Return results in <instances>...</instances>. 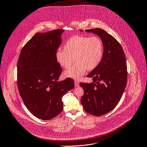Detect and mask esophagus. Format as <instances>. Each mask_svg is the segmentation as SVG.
Masks as SVG:
<instances>
[{"instance_id":"1","label":"esophagus","mask_w":147,"mask_h":147,"mask_svg":"<svg viewBox=\"0 0 147 147\" xmlns=\"http://www.w3.org/2000/svg\"><path fill=\"white\" fill-rule=\"evenodd\" d=\"M74 84L76 87H78L79 86V82L77 80H75L74 81Z\"/></svg>"}]
</instances>
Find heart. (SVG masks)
I'll list each match as a JSON object with an SVG mask.
<instances>
[{"mask_svg": "<svg viewBox=\"0 0 147 147\" xmlns=\"http://www.w3.org/2000/svg\"><path fill=\"white\" fill-rule=\"evenodd\" d=\"M64 50L56 52V59L61 67L67 69L75 59L77 62L64 73L66 77L73 79L80 78L87 69L88 71L96 69L104 57V44L97 36H73L64 44Z\"/></svg>", "mask_w": 147, "mask_h": 147, "instance_id": "b5f03b06", "label": "heart"}]
</instances>
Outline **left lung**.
I'll return each instance as SVG.
<instances>
[{
  "label": "left lung",
  "mask_w": 147,
  "mask_h": 147,
  "mask_svg": "<svg viewBox=\"0 0 147 147\" xmlns=\"http://www.w3.org/2000/svg\"><path fill=\"white\" fill-rule=\"evenodd\" d=\"M86 31L100 37L104 52L100 64L87 75L93 82L80 83L84 90L81 102L87 113L101 116L113 110L123 96L127 82L126 59L121 45L113 36L100 28Z\"/></svg>",
  "instance_id": "obj_1"
}]
</instances>
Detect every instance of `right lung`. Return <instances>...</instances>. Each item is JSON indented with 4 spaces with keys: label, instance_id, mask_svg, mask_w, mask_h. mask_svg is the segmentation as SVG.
Masks as SVG:
<instances>
[{
    "label": "right lung",
    "instance_id": "right-lung-1",
    "mask_svg": "<svg viewBox=\"0 0 147 147\" xmlns=\"http://www.w3.org/2000/svg\"><path fill=\"white\" fill-rule=\"evenodd\" d=\"M64 30L36 33L22 48L18 61L17 84L29 111L49 120L63 111L62 97L74 88L72 78L57 82L62 69L56 59Z\"/></svg>",
    "mask_w": 147,
    "mask_h": 147
}]
</instances>
